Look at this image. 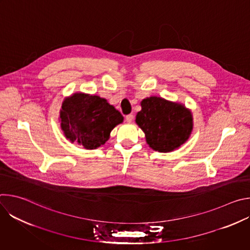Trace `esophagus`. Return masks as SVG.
Here are the masks:
<instances>
[{
	"label": "esophagus",
	"mask_w": 250,
	"mask_h": 250,
	"mask_svg": "<svg viewBox=\"0 0 250 250\" xmlns=\"http://www.w3.org/2000/svg\"><path fill=\"white\" fill-rule=\"evenodd\" d=\"M125 120H126V122H127V123H131V122L133 121V115H132V114L127 115V116L125 117Z\"/></svg>",
	"instance_id": "obj_1"
}]
</instances>
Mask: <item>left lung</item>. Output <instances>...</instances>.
<instances>
[{
	"mask_svg": "<svg viewBox=\"0 0 250 250\" xmlns=\"http://www.w3.org/2000/svg\"><path fill=\"white\" fill-rule=\"evenodd\" d=\"M140 105L135 123L145 132L146 144L153 150L171 152L191 136L193 115L185 104L151 96L142 100Z\"/></svg>",
	"mask_w": 250,
	"mask_h": 250,
	"instance_id": "left-lung-1",
	"label": "left lung"
}]
</instances>
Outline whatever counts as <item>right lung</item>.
I'll return each mask as SVG.
<instances>
[{"instance_id":"1","label":"right lung","mask_w":250,"mask_h":250,"mask_svg":"<svg viewBox=\"0 0 250 250\" xmlns=\"http://www.w3.org/2000/svg\"><path fill=\"white\" fill-rule=\"evenodd\" d=\"M65 137L86 149L105 144L111 131L124 122L122 114L105 99L97 95L74 93L62 102L59 116Z\"/></svg>"}]
</instances>
